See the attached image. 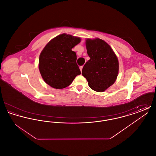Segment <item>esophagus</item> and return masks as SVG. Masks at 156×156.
I'll list each match as a JSON object with an SVG mask.
<instances>
[{"label": "esophagus", "instance_id": "obj_1", "mask_svg": "<svg viewBox=\"0 0 156 156\" xmlns=\"http://www.w3.org/2000/svg\"><path fill=\"white\" fill-rule=\"evenodd\" d=\"M82 68H83V66H80V69L81 71H82Z\"/></svg>", "mask_w": 156, "mask_h": 156}]
</instances>
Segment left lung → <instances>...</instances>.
<instances>
[{"instance_id": "left-lung-1", "label": "left lung", "mask_w": 156, "mask_h": 156, "mask_svg": "<svg viewBox=\"0 0 156 156\" xmlns=\"http://www.w3.org/2000/svg\"><path fill=\"white\" fill-rule=\"evenodd\" d=\"M87 53L90 57L82 68L89 87L101 92L116 81L119 72V61L111 46L100 38L86 40Z\"/></svg>"}]
</instances>
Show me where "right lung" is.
Wrapping results in <instances>:
<instances>
[{
	"mask_svg": "<svg viewBox=\"0 0 156 156\" xmlns=\"http://www.w3.org/2000/svg\"><path fill=\"white\" fill-rule=\"evenodd\" d=\"M80 41V37L62 34L45 46L40 55L38 68L46 83L54 88L62 89L81 74L76 53L72 51Z\"/></svg>",
	"mask_w": 156,
	"mask_h": 156,
	"instance_id": "add662e5",
	"label": "right lung"
}]
</instances>
